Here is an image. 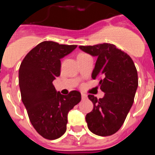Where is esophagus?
Masks as SVG:
<instances>
[{
	"label": "esophagus",
	"instance_id": "1",
	"mask_svg": "<svg viewBox=\"0 0 155 155\" xmlns=\"http://www.w3.org/2000/svg\"><path fill=\"white\" fill-rule=\"evenodd\" d=\"M81 98L82 99H86L87 98V95L85 94H81Z\"/></svg>",
	"mask_w": 155,
	"mask_h": 155
}]
</instances>
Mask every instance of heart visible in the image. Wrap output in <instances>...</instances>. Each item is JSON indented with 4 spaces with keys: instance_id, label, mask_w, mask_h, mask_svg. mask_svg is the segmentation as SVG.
I'll use <instances>...</instances> for the list:
<instances>
[{
    "instance_id": "b5f03b06",
    "label": "heart",
    "mask_w": 155,
    "mask_h": 155,
    "mask_svg": "<svg viewBox=\"0 0 155 155\" xmlns=\"http://www.w3.org/2000/svg\"><path fill=\"white\" fill-rule=\"evenodd\" d=\"M82 54H84V53H80V54H79V55H82Z\"/></svg>"
}]
</instances>
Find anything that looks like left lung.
Listing matches in <instances>:
<instances>
[{
	"label": "left lung",
	"instance_id": "1",
	"mask_svg": "<svg viewBox=\"0 0 155 155\" xmlns=\"http://www.w3.org/2000/svg\"><path fill=\"white\" fill-rule=\"evenodd\" d=\"M79 48L97 57L91 78L100 81V88L105 93L103 98L98 99L92 94L88 95L94 106L86 115L87 127L98 136H110L124 124L134 103L138 86L136 67L128 54L113 44Z\"/></svg>",
	"mask_w": 155,
	"mask_h": 155
}]
</instances>
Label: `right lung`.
<instances>
[{
    "instance_id": "1",
    "label": "right lung",
    "mask_w": 155,
    "mask_h": 155,
    "mask_svg": "<svg viewBox=\"0 0 155 155\" xmlns=\"http://www.w3.org/2000/svg\"><path fill=\"white\" fill-rule=\"evenodd\" d=\"M76 47L44 41L25 56L19 68L21 100L31 125L46 139L55 140L64 135L68 113L81 99L78 91L64 95L53 84L61 74V59Z\"/></svg>"
}]
</instances>
